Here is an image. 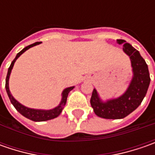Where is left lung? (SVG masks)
Returning a JSON list of instances; mask_svg holds the SVG:
<instances>
[{"mask_svg":"<svg viewBox=\"0 0 155 155\" xmlns=\"http://www.w3.org/2000/svg\"><path fill=\"white\" fill-rule=\"evenodd\" d=\"M116 41L123 44V51L130 58L133 78L126 92L118 98L103 102L96 89L93 90L91 107L97 116L105 119H122L132 113L141 104L150 84L148 67L140 52L123 39Z\"/></svg>","mask_w":155,"mask_h":155,"instance_id":"1","label":"left lung"}]
</instances>
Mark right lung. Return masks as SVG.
I'll return each mask as SVG.
<instances>
[{"label":"right lung","mask_w":155,"mask_h":155,"mask_svg":"<svg viewBox=\"0 0 155 155\" xmlns=\"http://www.w3.org/2000/svg\"><path fill=\"white\" fill-rule=\"evenodd\" d=\"M39 42H36V43H33L32 45H27V46H26L23 50H21L16 55L15 58L13 60V62L11 63V64H10V66H9L8 68V74H7V78H6V85H5V87H6V91H7V93H8V96L9 99H10V102L12 103V104L14 105V107L17 110L18 112H20L22 116H24L25 117H27V118L32 120V121H34V122H44V121H47V120H51V119H53V118H56V117H58V116L60 115V113L62 112L64 106L66 104V100H67V97H68L69 92L74 88V86L68 87V88L64 89V91L62 92V99H61L60 104H58V106L55 107L54 109L49 110H34V109H30V108H27L26 106L22 105L17 100H15L14 98V97L10 93L8 87V80L9 77H10V73H11V71L13 69V66L15 64L16 59L21 56L23 52H25L27 50H28L29 48L33 47L34 45H39Z\"/></svg>","instance_id":"right-lung-1"}]
</instances>
